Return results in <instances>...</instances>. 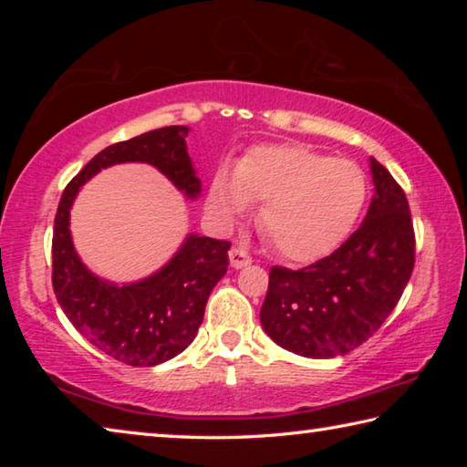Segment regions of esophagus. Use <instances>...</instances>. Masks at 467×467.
Masks as SVG:
<instances>
[{
  "instance_id": "obj_1",
  "label": "esophagus",
  "mask_w": 467,
  "mask_h": 467,
  "mask_svg": "<svg viewBox=\"0 0 467 467\" xmlns=\"http://www.w3.org/2000/svg\"><path fill=\"white\" fill-rule=\"evenodd\" d=\"M228 259H231V265L236 267V270H241V267H247L253 262L249 253L244 249H239V247L231 249V253H228Z\"/></svg>"
}]
</instances>
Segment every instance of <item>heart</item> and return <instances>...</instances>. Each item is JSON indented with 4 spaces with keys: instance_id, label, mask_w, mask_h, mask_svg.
I'll return each mask as SVG.
<instances>
[{
    "instance_id": "1",
    "label": "heart",
    "mask_w": 467,
    "mask_h": 467,
    "mask_svg": "<svg viewBox=\"0 0 467 467\" xmlns=\"http://www.w3.org/2000/svg\"><path fill=\"white\" fill-rule=\"evenodd\" d=\"M367 195V177L354 162L300 144H265L251 148L234 175L214 172L205 205L228 223L262 202L257 223L272 247L290 262H315L348 239Z\"/></svg>"
}]
</instances>
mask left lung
<instances>
[{
    "label": "left lung",
    "mask_w": 467,
    "mask_h": 467,
    "mask_svg": "<svg viewBox=\"0 0 467 467\" xmlns=\"http://www.w3.org/2000/svg\"><path fill=\"white\" fill-rule=\"evenodd\" d=\"M375 197L348 241L303 270L274 265L262 326L284 350L344 357L389 317L414 270V226L404 189L370 158Z\"/></svg>",
    "instance_id": "8db88e82"
}]
</instances>
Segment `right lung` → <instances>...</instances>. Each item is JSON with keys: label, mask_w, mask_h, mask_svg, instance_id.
<instances>
[{"label": "right lung", "mask_w": 467, "mask_h": 467, "mask_svg": "<svg viewBox=\"0 0 467 467\" xmlns=\"http://www.w3.org/2000/svg\"><path fill=\"white\" fill-rule=\"evenodd\" d=\"M185 125H171L99 152L63 189L53 226V292L72 326L109 357L130 367H154L193 342L212 288L226 274L231 243L189 234L171 262L133 284H110L86 270L69 234V210L80 187L100 169L148 162L187 197L200 193Z\"/></svg>", "instance_id": "obj_1"}]
</instances>
